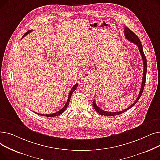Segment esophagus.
I'll use <instances>...</instances> for the list:
<instances>
[{
    "label": "esophagus",
    "mask_w": 160,
    "mask_h": 160,
    "mask_svg": "<svg viewBox=\"0 0 160 160\" xmlns=\"http://www.w3.org/2000/svg\"><path fill=\"white\" fill-rule=\"evenodd\" d=\"M80 78L82 80H84V81H86V80H88L90 78H89V74L86 72H83L82 73V74L80 75Z\"/></svg>",
    "instance_id": "34e87169"
}]
</instances>
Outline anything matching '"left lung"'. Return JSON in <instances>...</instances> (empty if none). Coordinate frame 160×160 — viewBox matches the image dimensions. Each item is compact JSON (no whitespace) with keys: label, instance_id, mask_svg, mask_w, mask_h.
Returning a JSON list of instances; mask_svg holds the SVG:
<instances>
[{"label":"left lung","instance_id":"obj_1","mask_svg":"<svg viewBox=\"0 0 160 160\" xmlns=\"http://www.w3.org/2000/svg\"><path fill=\"white\" fill-rule=\"evenodd\" d=\"M124 36L125 38H127L128 40H129L130 41H131L132 43L136 44L139 48V52L141 54V56L142 57V62H143V74H142V83H141V89L139 91V95L138 97V98H136V100H135V102H134L131 106H130L128 108L125 109V110L119 112H106L104 111L103 110H102L101 108H100L99 107L97 106L96 102H95V100H93V108H95V111L100 114V115H105V116H114V115H119L121 113H124L125 112H127V110H128L130 108H132V106H133L135 105L137 102L139 100V99L140 98L142 93V91H143L144 87H145V81H146V75H147V59L146 57L145 56V54L143 52V49H142V44L141 43V41L139 39V38L137 36V35H136L135 33H134L132 31H131L128 28H127V27H124Z\"/></svg>","mask_w":160,"mask_h":160}]
</instances>
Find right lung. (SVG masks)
Masks as SVG:
<instances>
[{
  "instance_id": "1",
  "label": "right lung",
  "mask_w": 160,
  "mask_h": 160,
  "mask_svg": "<svg viewBox=\"0 0 160 160\" xmlns=\"http://www.w3.org/2000/svg\"><path fill=\"white\" fill-rule=\"evenodd\" d=\"M31 32H32V30H28V32H27L26 33H24V36H22V38H24L25 36L27 35L28 33H29ZM77 87H78V83H75V85L72 88V89H71V91H70L69 97H68V99H67V103L65 104V105L63 107L62 109H61V110H60V111H58V112H56V113H51V114H40V113H37V114H38V115H42V116H45V117H55V116H58V115H59L62 114V113L66 110V108H67V106H68V105H69V102H70V99H71V95H72L73 92L76 90V89L77 88Z\"/></svg>"
}]
</instances>
